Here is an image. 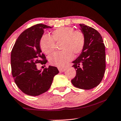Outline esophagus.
I'll use <instances>...</instances> for the list:
<instances>
[{"label":"esophagus","mask_w":121,"mask_h":121,"mask_svg":"<svg viewBox=\"0 0 121 121\" xmlns=\"http://www.w3.org/2000/svg\"><path fill=\"white\" fill-rule=\"evenodd\" d=\"M58 69L60 72H63L65 71V69H64V68H58Z\"/></svg>","instance_id":"34e87169"}]
</instances>
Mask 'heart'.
Returning <instances> with one entry per match:
<instances>
[{
  "label": "heart",
  "instance_id": "obj_1",
  "mask_svg": "<svg viewBox=\"0 0 121 121\" xmlns=\"http://www.w3.org/2000/svg\"><path fill=\"white\" fill-rule=\"evenodd\" d=\"M52 37L43 35L41 37L39 45L41 50L49 54L54 50L55 42H62L63 52H54L49 56L50 63L52 66L62 68L72 60L73 54L78 55L83 50L86 43L85 35L80 30H75L72 27H63L52 33Z\"/></svg>",
  "mask_w": 121,
  "mask_h": 121
}]
</instances>
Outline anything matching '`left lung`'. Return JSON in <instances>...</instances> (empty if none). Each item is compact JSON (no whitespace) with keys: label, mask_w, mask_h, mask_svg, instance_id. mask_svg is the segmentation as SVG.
Returning <instances> with one entry per match:
<instances>
[{"label":"left lung","mask_w":121,"mask_h":121,"mask_svg":"<svg viewBox=\"0 0 121 121\" xmlns=\"http://www.w3.org/2000/svg\"><path fill=\"white\" fill-rule=\"evenodd\" d=\"M80 26L86 43L80 55L72 62L76 74L71 83L78 88L91 89L100 83L104 75L105 47L101 35L96 29L83 24Z\"/></svg>","instance_id":"8db88e82"}]
</instances>
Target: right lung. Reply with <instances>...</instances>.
I'll return each instance as SVG.
<instances>
[{"instance_id": "1", "label": "right lung", "mask_w": 121, "mask_h": 121, "mask_svg": "<svg viewBox=\"0 0 121 121\" xmlns=\"http://www.w3.org/2000/svg\"><path fill=\"white\" fill-rule=\"evenodd\" d=\"M49 28L52 27L38 24L24 30L11 52L13 78L18 88L29 96H38L48 91L54 76L59 73L56 67L49 66L43 71L37 68V63L45 65L47 62L39 42L44 29Z\"/></svg>"}]
</instances>
